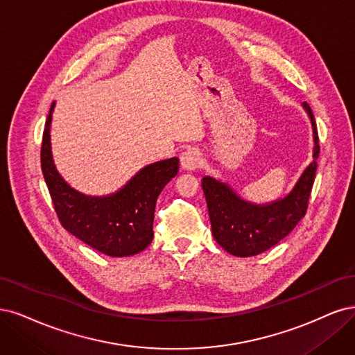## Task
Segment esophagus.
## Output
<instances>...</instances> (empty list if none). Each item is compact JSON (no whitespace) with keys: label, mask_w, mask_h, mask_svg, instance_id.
<instances>
[{"label":"esophagus","mask_w":355,"mask_h":355,"mask_svg":"<svg viewBox=\"0 0 355 355\" xmlns=\"http://www.w3.org/2000/svg\"><path fill=\"white\" fill-rule=\"evenodd\" d=\"M180 162L181 168L184 171H194L200 164V153L198 150H194V148H187L186 152H182Z\"/></svg>","instance_id":"esophagus-1"}]
</instances>
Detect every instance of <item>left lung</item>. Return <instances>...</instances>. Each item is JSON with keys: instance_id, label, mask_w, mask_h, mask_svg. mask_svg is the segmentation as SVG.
<instances>
[{"instance_id": "8db88e82", "label": "left lung", "mask_w": 355, "mask_h": 355, "mask_svg": "<svg viewBox=\"0 0 355 355\" xmlns=\"http://www.w3.org/2000/svg\"><path fill=\"white\" fill-rule=\"evenodd\" d=\"M302 109L310 118L313 128V161L304 168L284 196L255 203L243 199L228 182L209 175L202 178L214 239L228 254L245 258L266 252L288 236L305 215L320 146L313 112L305 101Z\"/></svg>"}]
</instances>
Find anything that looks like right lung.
<instances>
[{"label":"right lung","instance_id":"right-lung-1","mask_svg":"<svg viewBox=\"0 0 355 355\" xmlns=\"http://www.w3.org/2000/svg\"><path fill=\"white\" fill-rule=\"evenodd\" d=\"M53 101L45 122L41 168L54 209L67 232L109 257H131L153 240L156 200L178 173V157L143 166L119 190L105 196H89L73 189L57 171L51 152Z\"/></svg>","mask_w":355,"mask_h":355}]
</instances>
